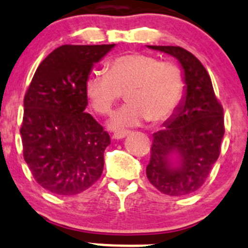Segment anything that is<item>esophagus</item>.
Wrapping results in <instances>:
<instances>
[{"instance_id": "esophagus-1", "label": "esophagus", "mask_w": 248, "mask_h": 248, "mask_svg": "<svg viewBox=\"0 0 248 248\" xmlns=\"http://www.w3.org/2000/svg\"><path fill=\"white\" fill-rule=\"evenodd\" d=\"M127 135H128L127 132H117V133H113L112 138L113 140H122V138L126 137Z\"/></svg>"}]
</instances>
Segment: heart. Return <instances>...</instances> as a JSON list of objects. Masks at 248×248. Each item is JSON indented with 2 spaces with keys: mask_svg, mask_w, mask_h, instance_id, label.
I'll return each mask as SVG.
<instances>
[{
  "mask_svg": "<svg viewBox=\"0 0 248 248\" xmlns=\"http://www.w3.org/2000/svg\"><path fill=\"white\" fill-rule=\"evenodd\" d=\"M108 72L90 73L85 93L93 110L100 115L110 113L126 93L128 104L111 120L113 129L138 126L147 120L152 124L165 121L184 99V73L171 61L132 52L111 60Z\"/></svg>",
  "mask_w": 248,
  "mask_h": 248,
  "instance_id": "heart-1",
  "label": "heart"
}]
</instances>
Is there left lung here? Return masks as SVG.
Masks as SVG:
<instances>
[{"mask_svg": "<svg viewBox=\"0 0 248 248\" xmlns=\"http://www.w3.org/2000/svg\"><path fill=\"white\" fill-rule=\"evenodd\" d=\"M171 55L184 68L186 94L177 110L153 135L147 177L168 196L197 191L209 176L220 154L224 111L215 96L212 80L200 60L180 46H148ZM178 156L173 166L170 159Z\"/></svg>", "mask_w": 248, "mask_h": 248, "instance_id": "1", "label": "left lung"}]
</instances>
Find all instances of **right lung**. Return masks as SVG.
I'll return each mask as SVG.
<instances>
[{
  "label": "right lung",
  "instance_id": "right-lung-1",
  "mask_svg": "<svg viewBox=\"0 0 248 248\" xmlns=\"http://www.w3.org/2000/svg\"><path fill=\"white\" fill-rule=\"evenodd\" d=\"M115 46L62 45L36 69L24 96L23 156L48 192L75 196L101 176L110 136L85 112V82Z\"/></svg>",
  "mask_w": 248,
  "mask_h": 248
}]
</instances>
